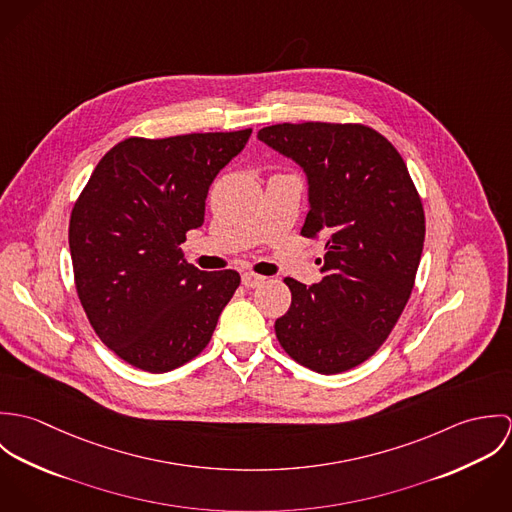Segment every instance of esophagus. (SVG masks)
I'll return each instance as SVG.
<instances>
[{
    "mask_svg": "<svg viewBox=\"0 0 512 512\" xmlns=\"http://www.w3.org/2000/svg\"><path fill=\"white\" fill-rule=\"evenodd\" d=\"M264 276H258V274H254V272H246L244 276H242V284L246 286V288H258V286H262L264 284Z\"/></svg>",
    "mask_w": 512,
    "mask_h": 512,
    "instance_id": "1",
    "label": "esophagus"
}]
</instances>
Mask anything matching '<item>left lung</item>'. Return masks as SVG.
Instances as JSON below:
<instances>
[{
    "label": "left lung",
    "instance_id": "left-lung-1",
    "mask_svg": "<svg viewBox=\"0 0 512 512\" xmlns=\"http://www.w3.org/2000/svg\"><path fill=\"white\" fill-rule=\"evenodd\" d=\"M258 138L307 173L301 236L325 240L319 284L284 280L292 305L276 337L319 374L351 370L380 349L414 290L426 238L420 193L398 149L365 124L284 122Z\"/></svg>",
    "mask_w": 512,
    "mask_h": 512
}]
</instances>
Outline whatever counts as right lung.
<instances>
[{
    "instance_id": "obj_1",
    "label": "right lung",
    "mask_w": 512,
    "mask_h": 512,
    "mask_svg": "<svg viewBox=\"0 0 512 512\" xmlns=\"http://www.w3.org/2000/svg\"><path fill=\"white\" fill-rule=\"evenodd\" d=\"M252 128L128 138L94 167L69 222L74 286L100 337L128 365L167 372L199 357L240 286L234 270L183 258L220 169Z\"/></svg>"
}]
</instances>
